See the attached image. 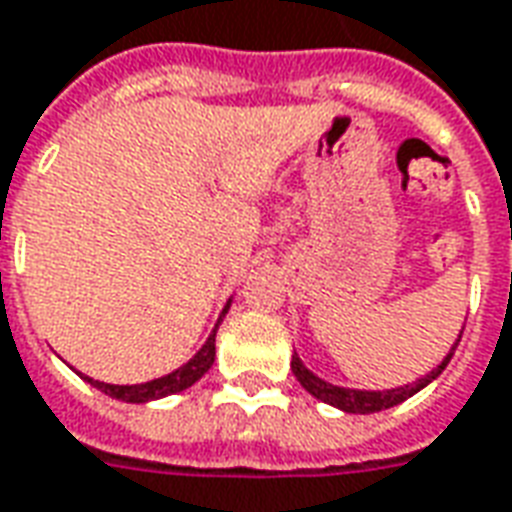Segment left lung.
Listing matches in <instances>:
<instances>
[{
  "mask_svg": "<svg viewBox=\"0 0 512 512\" xmlns=\"http://www.w3.org/2000/svg\"><path fill=\"white\" fill-rule=\"evenodd\" d=\"M461 334H458V340H455V345L450 348V354L444 356V362H441L439 367H433L428 376L417 378L414 384L395 386V389H378V392H373V389H345V386H334L329 384V381H323V378L315 376V373H310L296 354H293L290 370H293L296 381H299L312 397L323 400V403L340 408V411H348V414H376V411H384V408H392L397 406V403H403V400H408L411 395H417L419 389H425L433 378H439L441 370L447 367V362H450L452 354H455V348L461 343Z\"/></svg>",
  "mask_w": 512,
  "mask_h": 512,
  "instance_id": "1",
  "label": "left lung"
}]
</instances>
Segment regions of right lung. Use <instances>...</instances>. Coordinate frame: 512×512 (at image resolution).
<instances>
[{"instance_id": "1", "label": "right lung", "mask_w": 512, "mask_h": 512, "mask_svg": "<svg viewBox=\"0 0 512 512\" xmlns=\"http://www.w3.org/2000/svg\"><path fill=\"white\" fill-rule=\"evenodd\" d=\"M230 310V301H227V307L224 312ZM224 312L219 315V321L213 326L211 337L205 340L197 354L191 356L189 362L178 370H172L169 376L153 378V381H147V384H134V386H117V384H104V381H93V378L84 376V381H90L95 389H101L106 395L117 397V400H126V403H147V400H158V397H167L175 395V392H183V389H189L191 384H197L208 370H211L213 359H216V329H219V323H222Z\"/></svg>"}]
</instances>
